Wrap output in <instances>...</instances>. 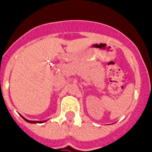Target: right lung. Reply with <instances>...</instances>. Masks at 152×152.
Returning <instances> with one entry per match:
<instances>
[{"label":"right lung","mask_w":152,"mask_h":152,"mask_svg":"<svg viewBox=\"0 0 152 152\" xmlns=\"http://www.w3.org/2000/svg\"><path fill=\"white\" fill-rule=\"evenodd\" d=\"M22 117H23V116H22ZM23 119H24V120H26V122H28V123H42V122H39V121H30V120H28V119H25V118H24V117H23Z\"/></svg>","instance_id":"1"}]
</instances>
